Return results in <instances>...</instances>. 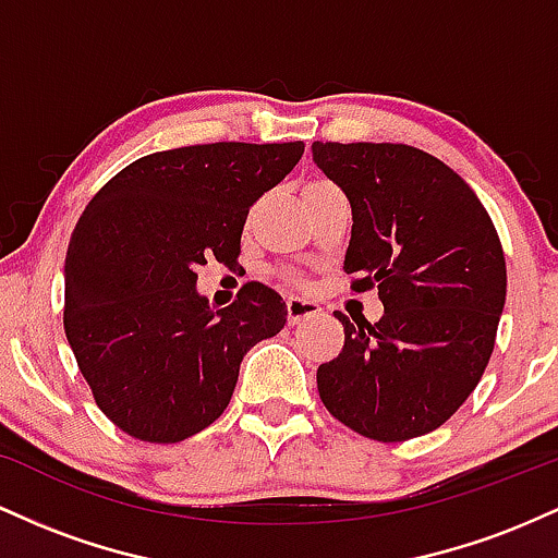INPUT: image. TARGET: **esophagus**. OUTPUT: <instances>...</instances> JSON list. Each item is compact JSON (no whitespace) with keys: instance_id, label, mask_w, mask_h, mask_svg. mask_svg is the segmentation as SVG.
<instances>
[{"instance_id":"34e87169","label":"esophagus","mask_w":558,"mask_h":558,"mask_svg":"<svg viewBox=\"0 0 558 558\" xmlns=\"http://www.w3.org/2000/svg\"><path fill=\"white\" fill-rule=\"evenodd\" d=\"M319 315V306L315 301H304V299H288L286 301V317L288 325H301L304 319L317 317Z\"/></svg>"}]
</instances>
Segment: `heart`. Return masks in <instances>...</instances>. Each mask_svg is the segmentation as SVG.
<instances>
[{
	"label": "heart",
	"mask_w": 558,
	"mask_h": 558,
	"mask_svg": "<svg viewBox=\"0 0 558 558\" xmlns=\"http://www.w3.org/2000/svg\"><path fill=\"white\" fill-rule=\"evenodd\" d=\"M319 185H328V183H325V181H315V183H310V185H306V189H304V191L319 189ZM286 280H288V283H291V286H301V283H304V280H301V278H299V275H286Z\"/></svg>",
	"instance_id": "heart-1"
}]
</instances>
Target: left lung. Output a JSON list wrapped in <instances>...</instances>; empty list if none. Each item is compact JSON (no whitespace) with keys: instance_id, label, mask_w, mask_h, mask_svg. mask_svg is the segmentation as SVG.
<instances>
[{"instance_id":"8db88e82","label":"left lung","mask_w":558,"mask_h":558,"mask_svg":"<svg viewBox=\"0 0 558 558\" xmlns=\"http://www.w3.org/2000/svg\"><path fill=\"white\" fill-rule=\"evenodd\" d=\"M312 159L351 204V291L377 288L386 310L375 325L336 312L345 341L319 364V399L380 444L433 433L475 390L496 345L506 301L496 226L457 172L414 146L315 141Z\"/></svg>"}]
</instances>
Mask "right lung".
Wrapping results in <instances>:
<instances>
[{
	"label": "right lung",
	"mask_w": 558,
	"mask_h": 558,
	"mask_svg": "<svg viewBox=\"0 0 558 558\" xmlns=\"http://www.w3.org/2000/svg\"><path fill=\"white\" fill-rule=\"evenodd\" d=\"M304 155L301 141L155 151L96 191L65 257V336L112 425L178 444L226 412L243 354L286 325L272 288L226 310L196 293L207 259L233 267L248 207Z\"/></svg>",
	"instance_id": "obj_1"
}]
</instances>
